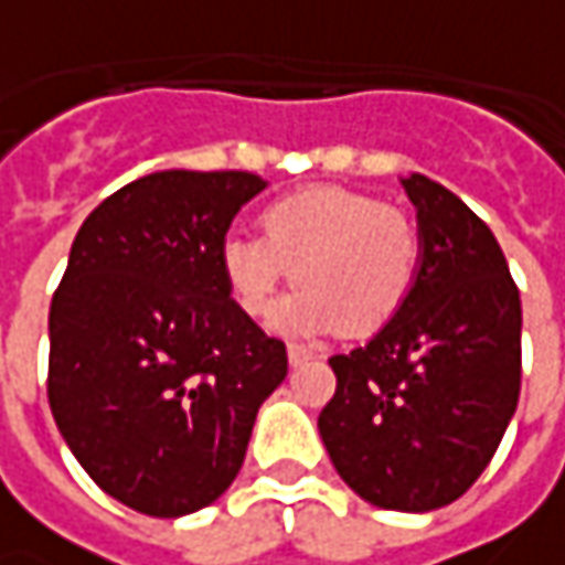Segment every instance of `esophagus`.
Returning <instances> with one entry per match:
<instances>
[{
    "label": "esophagus",
    "mask_w": 565,
    "mask_h": 565,
    "mask_svg": "<svg viewBox=\"0 0 565 565\" xmlns=\"http://www.w3.org/2000/svg\"><path fill=\"white\" fill-rule=\"evenodd\" d=\"M312 356H316V351L307 348V344H287V360H290L294 366H297V363H307Z\"/></svg>",
    "instance_id": "1"
}]
</instances>
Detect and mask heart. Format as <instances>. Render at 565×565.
I'll list each match as a JSON object with an SVG mask.
<instances>
[{
  "instance_id": "heart-1",
  "label": "heart",
  "mask_w": 565,
  "mask_h": 565,
  "mask_svg": "<svg viewBox=\"0 0 565 565\" xmlns=\"http://www.w3.org/2000/svg\"><path fill=\"white\" fill-rule=\"evenodd\" d=\"M262 236L221 243V275L234 303L265 319L294 271V290L275 312L287 331L370 334L405 307L420 268V234L405 211L376 199L312 185L271 202L258 217Z\"/></svg>"
}]
</instances>
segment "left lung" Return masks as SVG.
<instances>
[{
	"mask_svg": "<svg viewBox=\"0 0 565 565\" xmlns=\"http://www.w3.org/2000/svg\"><path fill=\"white\" fill-rule=\"evenodd\" d=\"M420 268L405 307L329 360L338 388L319 433L366 503H455L500 449L522 388V300L490 227L446 185L411 173Z\"/></svg>",
	"mask_w": 565,
	"mask_h": 565,
	"instance_id": "obj_1",
	"label": "left lung"
}]
</instances>
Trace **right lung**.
Masks as SVG:
<instances>
[{
    "instance_id": "right-lung-1",
    "label": "right lung",
    "mask_w": 565,
    "mask_h": 565,
    "mask_svg": "<svg viewBox=\"0 0 565 565\" xmlns=\"http://www.w3.org/2000/svg\"><path fill=\"white\" fill-rule=\"evenodd\" d=\"M265 189L246 170H160L87 214L50 303L53 420L90 480L177 519L239 475L287 348L236 307L221 243Z\"/></svg>"
}]
</instances>
